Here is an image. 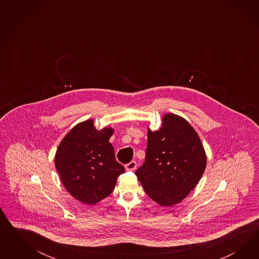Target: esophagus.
Returning a JSON list of instances; mask_svg holds the SVG:
<instances>
[{"label": "esophagus", "mask_w": 259, "mask_h": 259, "mask_svg": "<svg viewBox=\"0 0 259 259\" xmlns=\"http://www.w3.org/2000/svg\"><path fill=\"white\" fill-rule=\"evenodd\" d=\"M136 167H137L136 161H131L128 164L125 165V169L127 171H133V170L136 169Z\"/></svg>", "instance_id": "esophagus-1"}]
</instances>
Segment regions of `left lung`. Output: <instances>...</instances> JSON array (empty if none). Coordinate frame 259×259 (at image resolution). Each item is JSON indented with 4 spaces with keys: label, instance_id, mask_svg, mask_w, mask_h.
<instances>
[{
    "label": "left lung",
    "instance_id": "1",
    "mask_svg": "<svg viewBox=\"0 0 259 259\" xmlns=\"http://www.w3.org/2000/svg\"><path fill=\"white\" fill-rule=\"evenodd\" d=\"M145 161L136 172L147 196L160 206L180 203L203 176L207 156L194 127L167 113L159 130H147Z\"/></svg>",
    "mask_w": 259,
    "mask_h": 259
}]
</instances>
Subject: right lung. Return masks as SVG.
<instances>
[{
  "mask_svg": "<svg viewBox=\"0 0 259 259\" xmlns=\"http://www.w3.org/2000/svg\"><path fill=\"white\" fill-rule=\"evenodd\" d=\"M114 129H96L89 118L74 126L55 154V167L64 188L74 198L94 205L109 196L124 167L116 161L110 143Z\"/></svg>",
  "mask_w": 259,
  "mask_h": 259,
  "instance_id": "add662e5",
  "label": "right lung"
}]
</instances>
